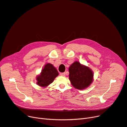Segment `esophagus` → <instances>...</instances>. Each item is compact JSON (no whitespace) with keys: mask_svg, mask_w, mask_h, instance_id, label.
<instances>
[{"mask_svg":"<svg viewBox=\"0 0 127 127\" xmlns=\"http://www.w3.org/2000/svg\"><path fill=\"white\" fill-rule=\"evenodd\" d=\"M60 76H63V77H64V76H65V73H64V72L61 73V74H60Z\"/></svg>","mask_w":127,"mask_h":127,"instance_id":"obj_1","label":"esophagus"}]
</instances>
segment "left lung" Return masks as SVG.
I'll use <instances>...</instances> for the list:
<instances>
[{
	"label": "left lung",
	"mask_w": 127,
	"mask_h": 127,
	"mask_svg": "<svg viewBox=\"0 0 127 127\" xmlns=\"http://www.w3.org/2000/svg\"><path fill=\"white\" fill-rule=\"evenodd\" d=\"M69 79L72 86L76 89H85L93 82V71L90 68L77 61L70 65L69 67Z\"/></svg>",
	"instance_id": "8db88e82"
}]
</instances>
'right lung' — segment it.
Wrapping results in <instances>:
<instances>
[{
    "mask_svg": "<svg viewBox=\"0 0 127 127\" xmlns=\"http://www.w3.org/2000/svg\"><path fill=\"white\" fill-rule=\"evenodd\" d=\"M58 75V71L53 65L48 63L44 65L40 74L36 77V84L42 88L47 87Z\"/></svg>",
    "mask_w": 127,
    "mask_h": 127,
    "instance_id": "1",
    "label": "right lung"
}]
</instances>
